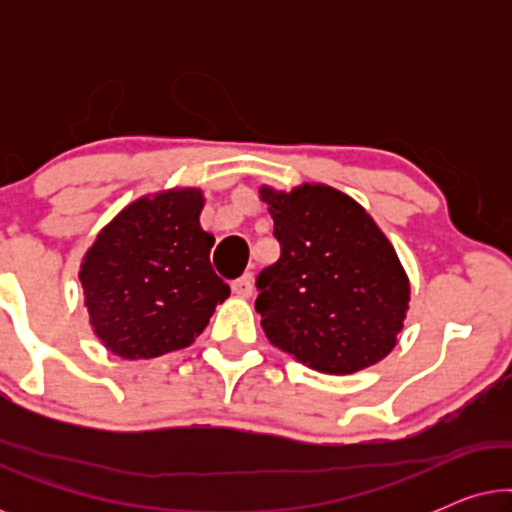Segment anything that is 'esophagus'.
<instances>
[{
	"mask_svg": "<svg viewBox=\"0 0 512 512\" xmlns=\"http://www.w3.org/2000/svg\"><path fill=\"white\" fill-rule=\"evenodd\" d=\"M233 293H235L237 298H249L251 293H254V277L244 275L240 279H235V282H233Z\"/></svg>",
	"mask_w": 512,
	"mask_h": 512,
	"instance_id": "1",
	"label": "esophagus"
}]
</instances>
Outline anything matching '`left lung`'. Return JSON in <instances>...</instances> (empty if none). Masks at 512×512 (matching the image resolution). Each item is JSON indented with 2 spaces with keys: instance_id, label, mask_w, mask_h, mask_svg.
<instances>
[{
  "instance_id": "1",
  "label": "left lung",
  "mask_w": 512,
  "mask_h": 512,
  "mask_svg": "<svg viewBox=\"0 0 512 512\" xmlns=\"http://www.w3.org/2000/svg\"><path fill=\"white\" fill-rule=\"evenodd\" d=\"M282 256L258 275L256 312L272 345L326 375L375 366L396 347L410 303L394 244L354 198L326 184L261 186Z\"/></svg>"
}]
</instances>
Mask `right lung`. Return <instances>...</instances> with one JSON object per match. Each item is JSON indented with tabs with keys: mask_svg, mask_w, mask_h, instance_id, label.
<instances>
[{
	"mask_svg": "<svg viewBox=\"0 0 512 512\" xmlns=\"http://www.w3.org/2000/svg\"><path fill=\"white\" fill-rule=\"evenodd\" d=\"M205 193L167 188L123 207L81 258L90 328L128 361L191 347L230 286L209 263L214 235L200 226Z\"/></svg>",
	"mask_w": 512,
	"mask_h": 512,
	"instance_id": "add662e5",
	"label": "right lung"
}]
</instances>
